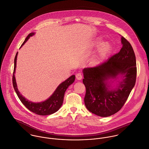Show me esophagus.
I'll return each instance as SVG.
<instances>
[{
	"label": "esophagus",
	"mask_w": 149,
	"mask_h": 149,
	"mask_svg": "<svg viewBox=\"0 0 149 149\" xmlns=\"http://www.w3.org/2000/svg\"><path fill=\"white\" fill-rule=\"evenodd\" d=\"M76 78L78 79V80H81L83 76H82V74L81 73V72H79V73H77L76 74Z\"/></svg>",
	"instance_id": "obj_1"
}]
</instances>
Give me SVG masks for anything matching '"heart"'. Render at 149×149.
Instances as JSON below:
<instances>
[{
  "label": "heart",
  "mask_w": 149,
  "mask_h": 149,
  "mask_svg": "<svg viewBox=\"0 0 149 149\" xmlns=\"http://www.w3.org/2000/svg\"><path fill=\"white\" fill-rule=\"evenodd\" d=\"M101 39L97 38L94 42V45H98L101 42ZM111 45L109 42H104L100 44L99 46V54L100 57H104L107 56L111 50Z\"/></svg>",
  "instance_id": "b5f03b06"
}]
</instances>
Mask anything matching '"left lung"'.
Instances as JSON below:
<instances>
[{"label":"left lung","instance_id":"left-lung-1","mask_svg":"<svg viewBox=\"0 0 149 149\" xmlns=\"http://www.w3.org/2000/svg\"><path fill=\"white\" fill-rule=\"evenodd\" d=\"M120 51L100 64L83 70L84 97L87 109L100 117H109L119 111L127 102L136 79V57L131 43L121 36ZM118 74L124 79L116 90L109 91L105 82Z\"/></svg>","mask_w":149,"mask_h":149}]
</instances>
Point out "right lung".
I'll use <instances>...</instances> for the list:
<instances>
[{"mask_svg": "<svg viewBox=\"0 0 149 149\" xmlns=\"http://www.w3.org/2000/svg\"><path fill=\"white\" fill-rule=\"evenodd\" d=\"M33 34V33H30L25 38L21 46L26 42L28 38L30 36H32ZM17 57V53L14 58V67L13 74V85L20 101L29 111L39 116H47L56 113L61 107L63 102L64 93L68 87L74 82L75 76L73 75L71 76L70 78H68L64 82H62L57 88L56 90L54 91L53 94L46 100L40 103H32L25 99L24 97H22V96L20 94L17 89L15 79L14 77V72L16 67Z\"/></svg>", "mask_w": 149, "mask_h": 149, "instance_id": "add662e5", "label": "right lung"}]
</instances>
